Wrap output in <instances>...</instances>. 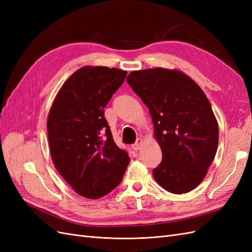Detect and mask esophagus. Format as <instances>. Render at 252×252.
Instances as JSON below:
<instances>
[{
  "instance_id": "1",
  "label": "esophagus",
  "mask_w": 252,
  "mask_h": 252,
  "mask_svg": "<svg viewBox=\"0 0 252 252\" xmlns=\"http://www.w3.org/2000/svg\"><path fill=\"white\" fill-rule=\"evenodd\" d=\"M142 145H143V141H142V139H138L136 140V142L132 145L131 146V148L133 149V150H139L141 147H142Z\"/></svg>"
}]
</instances>
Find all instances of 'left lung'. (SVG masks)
<instances>
[{
    "instance_id": "obj_1",
    "label": "left lung",
    "mask_w": 252,
    "mask_h": 252,
    "mask_svg": "<svg viewBox=\"0 0 252 252\" xmlns=\"http://www.w3.org/2000/svg\"><path fill=\"white\" fill-rule=\"evenodd\" d=\"M126 81L149 109L162 150L155 180L175 194L191 191L207 174L219 144V124L207 96L179 69L134 70Z\"/></svg>"
}]
</instances>
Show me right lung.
I'll return each instance as SVG.
<instances>
[{"label":"right lung","mask_w":252,"mask_h":252,"mask_svg":"<svg viewBox=\"0 0 252 252\" xmlns=\"http://www.w3.org/2000/svg\"><path fill=\"white\" fill-rule=\"evenodd\" d=\"M127 71L84 66L60 88L52 102L47 132L51 159L72 189L100 199L123 179L130 158L114 143L104 107L123 84Z\"/></svg>","instance_id":"obj_1"}]
</instances>
